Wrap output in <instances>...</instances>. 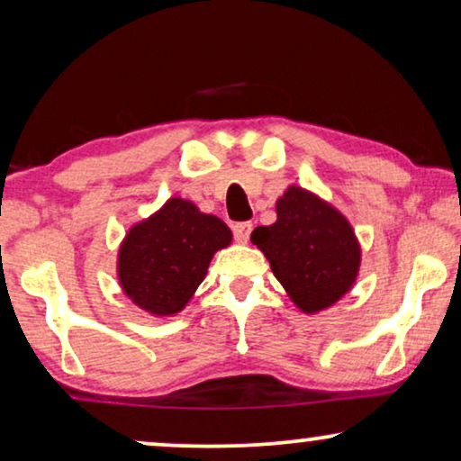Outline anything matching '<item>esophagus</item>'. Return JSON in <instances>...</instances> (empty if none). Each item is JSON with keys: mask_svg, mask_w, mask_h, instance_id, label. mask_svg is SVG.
I'll list each match as a JSON object with an SVG mask.
<instances>
[{"mask_svg": "<svg viewBox=\"0 0 461 461\" xmlns=\"http://www.w3.org/2000/svg\"><path fill=\"white\" fill-rule=\"evenodd\" d=\"M251 222H237L232 226V232H235V239L239 243H248L249 241V235H251Z\"/></svg>", "mask_w": 461, "mask_h": 461, "instance_id": "esophagus-1", "label": "esophagus"}]
</instances>
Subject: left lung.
<instances>
[{
  "label": "left lung",
  "instance_id": "obj_1",
  "mask_svg": "<svg viewBox=\"0 0 461 461\" xmlns=\"http://www.w3.org/2000/svg\"><path fill=\"white\" fill-rule=\"evenodd\" d=\"M276 222L258 226L251 243L267 256L289 300L304 314L336 304L355 287L361 243L338 207L289 185L276 199Z\"/></svg>",
  "mask_w": 461,
  "mask_h": 461
}]
</instances>
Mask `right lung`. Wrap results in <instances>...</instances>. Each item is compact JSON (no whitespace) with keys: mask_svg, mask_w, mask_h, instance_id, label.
I'll use <instances>...</instances> for the list:
<instances>
[{"mask_svg":"<svg viewBox=\"0 0 461 461\" xmlns=\"http://www.w3.org/2000/svg\"><path fill=\"white\" fill-rule=\"evenodd\" d=\"M232 232L193 201L169 197L155 213L131 224L117 251V281L140 311L174 317L193 300L216 251Z\"/></svg>","mask_w":461,"mask_h":461,"instance_id":"obj_1","label":"right lung"}]
</instances>
